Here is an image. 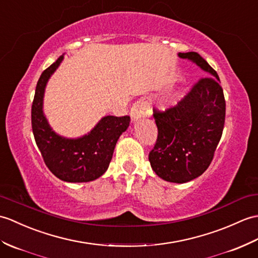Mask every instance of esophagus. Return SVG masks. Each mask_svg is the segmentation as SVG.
I'll use <instances>...</instances> for the list:
<instances>
[{"label":"esophagus","instance_id":"obj_1","mask_svg":"<svg viewBox=\"0 0 258 258\" xmlns=\"http://www.w3.org/2000/svg\"><path fill=\"white\" fill-rule=\"evenodd\" d=\"M152 115V109L149 102L145 99H141L135 102L134 105L131 109V117L132 121H136V119L151 116Z\"/></svg>","mask_w":258,"mask_h":258}]
</instances>
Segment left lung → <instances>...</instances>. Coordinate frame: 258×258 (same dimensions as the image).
Wrapping results in <instances>:
<instances>
[{
	"instance_id": "obj_1",
	"label": "left lung",
	"mask_w": 258,
	"mask_h": 258,
	"mask_svg": "<svg viewBox=\"0 0 258 258\" xmlns=\"http://www.w3.org/2000/svg\"><path fill=\"white\" fill-rule=\"evenodd\" d=\"M178 56L195 62L208 76L200 78L176 106L163 112L154 109L158 136L148 159L158 177L183 183L210 166L224 127L225 100L217 71L199 53Z\"/></svg>"
}]
</instances>
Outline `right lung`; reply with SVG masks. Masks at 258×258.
I'll use <instances>...</instances> for the list:
<instances>
[{"instance_id": "obj_1", "label": "right lung", "mask_w": 258, "mask_h": 258, "mask_svg": "<svg viewBox=\"0 0 258 258\" xmlns=\"http://www.w3.org/2000/svg\"><path fill=\"white\" fill-rule=\"evenodd\" d=\"M63 56L43 71L35 90L32 105V128L46 166L53 175L67 182L95 180L106 171L118 137L127 130L131 117L107 115L87 135L66 139L51 130L43 112L45 88Z\"/></svg>"}]
</instances>
